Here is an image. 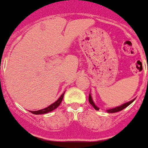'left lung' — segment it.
<instances>
[{
    "mask_svg": "<svg viewBox=\"0 0 148 148\" xmlns=\"http://www.w3.org/2000/svg\"><path fill=\"white\" fill-rule=\"evenodd\" d=\"M134 100L135 99H133V100H132V101H130V102H127V103H124V104H123V105H121V106H117V107H114V108H112V109H109V110H107L106 111L108 112V113H115V112H118V111H120V110H123L124 108H126L127 106H128L131 103H132L133 102H134ZM89 103H90L92 105V106L95 109V110H99V108L98 107V106H96L95 104L94 103V102H93V99H92L91 98V95H90V94L89 95Z\"/></svg>",
    "mask_w": 148,
    "mask_h": 148,
    "instance_id": "obj_1",
    "label": "left lung"
}]
</instances>
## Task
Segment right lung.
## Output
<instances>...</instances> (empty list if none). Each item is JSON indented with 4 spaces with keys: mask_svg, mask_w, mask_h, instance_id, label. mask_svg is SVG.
Returning <instances> with one entry per match:
<instances>
[{
    "mask_svg": "<svg viewBox=\"0 0 148 148\" xmlns=\"http://www.w3.org/2000/svg\"><path fill=\"white\" fill-rule=\"evenodd\" d=\"M64 94H65V93H63V94L61 95V97L57 100L55 103H53V104H51V105H49V106L45 107V108L42 109V110H35V111H32V110H30V112L31 113L34 114H46V113H49V112H50V111H52V110H53L54 109H56L57 107L61 104L62 101V99H63Z\"/></svg>",
    "mask_w": 148,
    "mask_h": 148,
    "instance_id": "obj_1",
    "label": "right lung"
}]
</instances>
